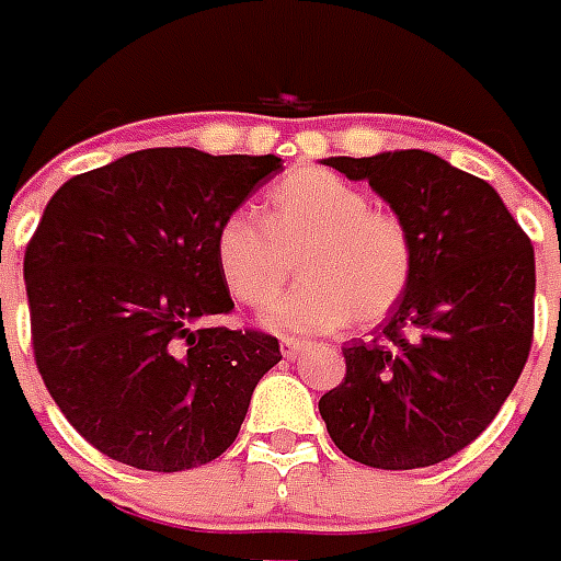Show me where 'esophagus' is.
Returning <instances> with one entry per match:
<instances>
[{"label": "esophagus", "mask_w": 561, "mask_h": 561, "mask_svg": "<svg viewBox=\"0 0 561 561\" xmlns=\"http://www.w3.org/2000/svg\"><path fill=\"white\" fill-rule=\"evenodd\" d=\"M306 346L308 341H302V337H285V341H282V355H285V358H297Z\"/></svg>", "instance_id": "obj_1"}]
</instances>
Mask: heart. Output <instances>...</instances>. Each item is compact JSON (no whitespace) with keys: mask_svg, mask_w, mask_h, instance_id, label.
<instances>
[{"mask_svg":"<svg viewBox=\"0 0 561 561\" xmlns=\"http://www.w3.org/2000/svg\"><path fill=\"white\" fill-rule=\"evenodd\" d=\"M299 259L306 282L271 311L285 332H332L355 317L378 323L413 276V244L396 215L325 169H294L267 188L264 215L229 211L215 232V264L229 297L264 308Z\"/></svg>","mask_w":561,"mask_h":561,"instance_id":"b5f03b06","label":"heart"}]
</instances>
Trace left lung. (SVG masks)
I'll return each instance as SVG.
<instances>
[{
    "instance_id": "8db88e82",
    "label": "left lung",
    "mask_w": 561,
    "mask_h": 561,
    "mask_svg": "<svg viewBox=\"0 0 561 561\" xmlns=\"http://www.w3.org/2000/svg\"><path fill=\"white\" fill-rule=\"evenodd\" d=\"M367 180L408 227L413 276L387 323L343 346L320 399L329 436L373 469H425L504 408L533 346L536 255L497 192L427 151L325 160Z\"/></svg>"
}]
</instances>
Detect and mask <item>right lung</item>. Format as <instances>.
Masks as SVG:
<instances>
[{
	"mask_svg": "<svg viewBox=\"0 0 561 561\" xmlns=\"http://www.w3.org/2000/svg\"><path fill=\"white\" fill-rule=\"evenodd\" d=\"M279 157L148 148L66 180L28 247L31 346L46 390L110 460L183 471L236 443L279 341L209 320L232 311L218 224Z\"/></svg>",
	"mask_w": 561,
	"mask_h": 561,
	"instance_id": "obj_1",
	"label": "right lung"
}]
</instances>
